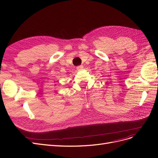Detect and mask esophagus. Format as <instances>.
Masks as SVG:
<instances>
[{
    "label": "esophagus",
    "instance_id": "34e87169",
    "mask_svg": "<svg viewBox=\"0 0 158 158\" xmlns=\"http://www.w3.org/2000/svg\"><path fill=\"white\" fill-rule=\"evenodd\" d=\"M83 69H84V66H83L82 65L78 66H77V67H76V69H77V70H79V71H80V70H83Z\"/></svg>",
    "mask_w": 158,
    "mask_h": 158
}]
</instances>
